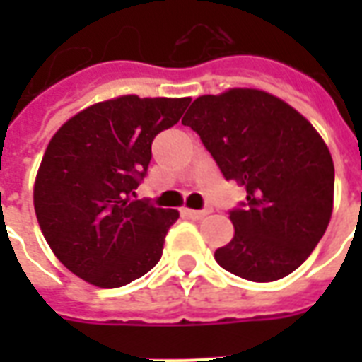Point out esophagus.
<instances>
[{"label": "esophagus", "instance_id": "34e87169", "mask_svg": "<svg viewBox=\"0 0 362 362\" xmlns=\"http://www.w3.org/2000/svg\"><path fill=\"white\" fill-rule=\"evenodd\" d=\"M184 214H186L187 218H192V220H201V218H204L206 214H210V209H204V210L184 209Z\"/></svg>", "mask_w": 362, "mask_h": 362}]
</instances>
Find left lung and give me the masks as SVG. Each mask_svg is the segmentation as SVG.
<instances>
[{"label": "left lung", "instance_id": "8db88e82", "mask_svg": "<svg viewBox=\"0 0 362 362\" xmlns=\"http://www.w3.org/2000/svg\"><path fill=\"white\" fill-rule=\"evenodd\" d=\"M189 125L226 180L246 187L229 210L235 237L214 253L221 269L250 281H274L306 261L332 212L334 165L303 115L261 90L201 95Z\"/></svg>", "mask_w": 362, "mask_h": 362}]
</instances>
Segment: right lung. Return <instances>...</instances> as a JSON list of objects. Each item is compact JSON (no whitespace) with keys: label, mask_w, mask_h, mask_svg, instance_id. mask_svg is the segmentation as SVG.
Returning a JSON list of instances; mask_svg holds the SVG:
<instances>
[{"label":"right lung","mask_w":362,"mask_h":362,"mask_svg":"<svg viewBox=\"0 0 362 362\" xmlns=\"http://www.w3.org/2000/svg\"><path fill=\"white\" fill-rule=\"evenodd\" d=\"M192 99L136 95L92 105L48 142L37 173V221L56 257L98 287H122L152 270L178 212L135 199L152 141Z\"/></svg>","instance_id":"obj_1"}]
</instances>
